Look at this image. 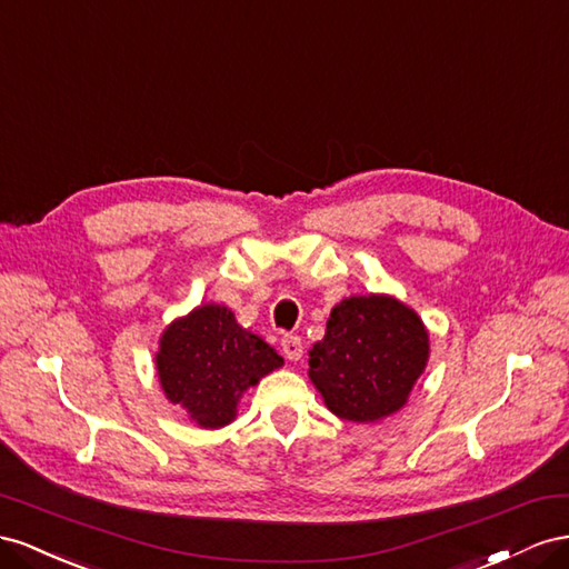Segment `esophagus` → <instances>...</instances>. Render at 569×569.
I'll return each mask as SVG.
<instances>
[{
	"label": "esophagus",
	"mask_w": 569,
	"mask_h": 569,
	"mask_svg": "<svg viewBox=\"0 0 569 569\" xmlns=\"http://www.w3.org/2000/svg\"><path fill=\"white\" fill-rule=\"evenodd\" d=\"M281 348H283V355L288 357V360L298 362L300 357H302V340H300V336L286 333V336L281 338Z\"/></svg>",
	"instance_id": "1"
}]
</instances>
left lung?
I'll list each match as a JSON object with an SVG mask.
<instances>
[{
    "label": "left lung",
    "mask_w": 569,
    "mask_h": 569,
    "mask_svg": "<svg viewBox=\"0 0 569 569\" xmlns=\"http://www.w3.org/2000/svg\"><path fill=\"white\" fill-rule=\"evenodd\" d=\"M427 357L429 333L410 307L383 296L348 298L310 352V379L336 417L377 421L402 408Z\"/></svg>",
    "instance_id": "1"
}]
</instances>
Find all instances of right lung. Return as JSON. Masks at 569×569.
Segmentation results:
<instances>
[{
	"label": "right lung",
	"instance_id": "1",
	"mask_svg": "<svg viewBox=\"0 0 569 569\" xmlns=\"http://www.w3.org/2000/svg\"><path fill=\"white\" fill-rule=\"evenodd\" d=\"M281 365L283 357L238 327L233 312L221 305H202L173 321L157 352V375L167 398L204 429L229 425L238 398Z\"/></svg>",
	"mask_w": 569,
	"mask_h": 569
}]
</instances>
